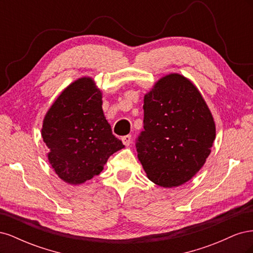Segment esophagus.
<instances>
[{"instance_id": "34e87169", "label": "esophagus", "mask_w": 253, "mask_h": 253, "mask_svg": "<svg viewBox=\"0 0 253 253\" xmlns=\"http://www.w3.org/2000/svg\"><path fill=\"white\" fill-rule=\"evenodd\" d=\"M122 142H124L125 145H129V143L132 142V136L131 135H126V136H124L121 138Z\"/></svg>"}]
</instances>
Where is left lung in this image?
I'll return each mask as SVG.
<instances>
[{"instance_id": "obj_1", "label": "left lung", "mask_w": 253, "mask_h": 253, "mask_svg": "<svg viewBox=\"0 0 253 253\" xmlns=\"http://www.w3.org/2000/svg\"><path fill=\"white\" fill-rule=\"evenodd\" d=\"M143 102L138 159L151 181L178 187L201 170L210 154L215 139L212 114L194 84L179 74L159 79Z\"/></svg>"}]
</instances>
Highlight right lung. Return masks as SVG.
Returning a JSON list of instances; mask_svg holds the SVG:
<instances>
[{
    "mask_svg": "<svg viewBox=\"0 0 253 253\" xmlns=\"http://www.w3.org/2000/svg\"><path fill=\"white\" fill-rule=\"evenodd\" d=\"M42 137L49 164L71 185L100 174L109 157L125 148L104 117L100 89L87 77L73 82L53 102L43 120Z\"/></svg>",
    "mask_w": 253,
    "mask_h": 253,
    "instance_id": "1",
    "label": "right lung"
}]
</instances>
